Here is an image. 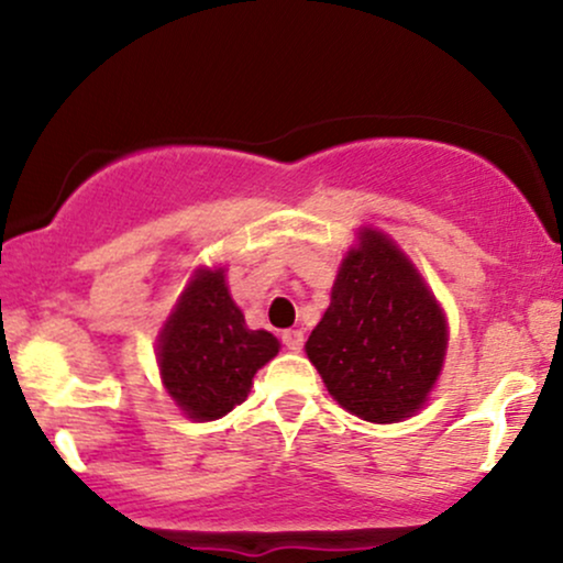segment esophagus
Returning a JSON list of instances; mask_svg holds the SVG:
<instances>
[{
	"label": "esophagus",
	"mask_w": 563,
	"mask_h": 563,
	"mask_svg": "<svg viewBox=\"0 0 563 563\" xmlns=\"http://www.w3.org/2000/svg\"><path fill=\"white\" fill-rule=\"evenodd\" d=\"M283 344H286V349H290V352H299V349L303 346V333L301 331H286V333H283Z\"/></svg>",
	"instance_id": "esophagus-1"
}]
</instances>
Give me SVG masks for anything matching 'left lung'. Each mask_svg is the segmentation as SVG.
Here are the masks:
<instances>
[{
  "label": "left lung",
  "mask_w": 563,
  "mask_h": 563,
  "mask_svg": "<svg viewBox=\"0 0 563 563\" xmlns=\"http://www.w3.org/2000/svg\"><path fill=\"white\" fill-rule=\"evenodd\" d=\"M303 349L344 410L371 423H397L421 410L434 389L448 320L399 245L365 228Z\"/></svg>",
  "instance_id": "left-lung-1"
}]
</instances>
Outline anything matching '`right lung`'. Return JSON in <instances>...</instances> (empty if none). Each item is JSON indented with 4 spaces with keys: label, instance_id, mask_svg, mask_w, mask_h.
Listing matches in <instances>:
<instances>
[{
    "label": "right lung",
    "instance_id": "add662e5",
    "mask_svg": "<svg viewBox=\"0 0 563 563\" xmlns=\"http://www.w3.org/2000/svg\"><path fill=\"white\" fill-rule=\"evenodd\" d=\"M277 349L273 333L245 325L224 269L200 267L158 333L161 378L187 418L217 421L249 397L256 371Z\"/></svg>",
    "mask_w": 563,
    "mask_h": 563
}]
</instances>
